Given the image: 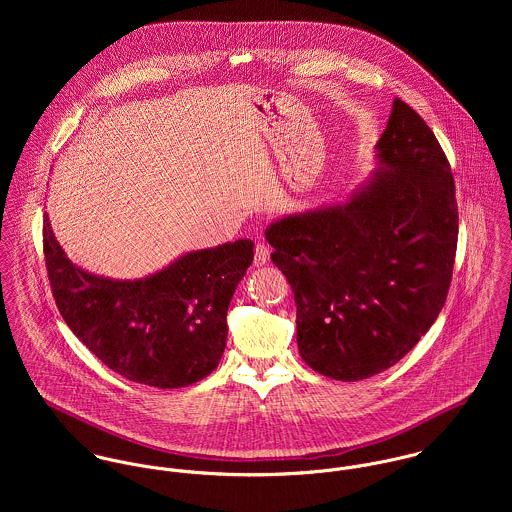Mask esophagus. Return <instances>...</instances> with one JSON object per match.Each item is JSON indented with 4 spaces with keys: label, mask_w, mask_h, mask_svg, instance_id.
<instances>
[{
    "label": "esophagus",
    "mask_w": 512,
    "mask_h": 512,
    "mask_svg": "<svg viewBox=\"0 0 512 512\" xmlns=\"http://www.w3.org/2000/svg\"><path fill=\"white\" fill-rule=\"evenodd\" d=\"M270 258V246L266 242H258L254 248V266H264Z\"/></svg>",
    "instance_id": "obj_1"
}]
</instances>
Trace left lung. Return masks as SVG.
<instances>
[{
  "label": "left lung",
  "mask_w": 512,
  "mask_h": 512,
  "mask_svg": "<svg viewBox=\"0 0 512 512\" xmlns=\"http://www.w3.org/2000/svg\"><path fill=\"white\" fill-rule=\"evenodd\" d=\"M376 149L384 167L349 203L266 230L295 297L301 359L345 382L396 365L428 333L457 250L451 167L422 116L394 98Z\"/></svg>",
  "instance_id": "obj_1"
}]
</instances>
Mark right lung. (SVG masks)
Segmentation results:
<instances>
[{
  "instance_id": "obj_1",
  "label": "right lung",
  "mask_w": 512,
  "mask_h": 512,
  "mask_svg": "<svg viewBox=\"0 0 512 512\" xmlns=\"http://www.w3.org/2000/svg\"><path fill=\"white\" fill-rule=\"evenodd\" d=\"M43 254L57 307L94 357L132 382L181 388L219 366L226 311L254 244L240 238L189 252L144 280L120 282L74 266L45 215Z\"/></svg>"
}]
</instances>
